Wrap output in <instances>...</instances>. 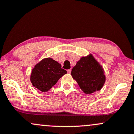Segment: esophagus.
I'll return each mask as SVG.
<instances>
[{"instance_id": "34e87169", "label": "esophagus", "mask_w": 134, "mask_h": 134, "mask_svg": "<svg viewBox=\"0 0 134 134\" xmlns=\"http://www.w3.org/2000/svg\"><path fill=\"white\" fill-rule=\"evenodd\" d=\"M71 71H72V70H71V69H69V70H67V72H68L69 74H70Z\"/></svg>"}]
</instances>
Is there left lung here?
<instances>
[{
  "mask_svg": "<svg viewBox=\"0 0 134 134\" xmlns=\"http://www.w3.org/2000/svg\"><path fill=\"white\" fill-rule=\"evenodd\" d=\"M71 75L86 94L100 90L106 80L102 66L91 54L80 59L73 67Z\"/></svg>",
  "mask_w": 134,
  "mask_h": 134,
  "instance_id": "obj_1",
  "label": "left lung"
}]
</instances>
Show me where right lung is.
<instances>
[{
  "label": "right lung",
  "mask_w": 134,
  "mask_h": 134,
  "mask_svg": "<svg viewBox=\"0 0 134 134\" xmlns=\"http://www.w3.org/2000/svg\"><path fill=\"white\" fill-rule=\"evenodd\" d=\"M67 71L61 68V65L52 58H45L33 69L30 80L33 87L39 90L46 92L57 82Z\"/></svg>",
  "instance_id": "add662e5"
}]
</instances>
